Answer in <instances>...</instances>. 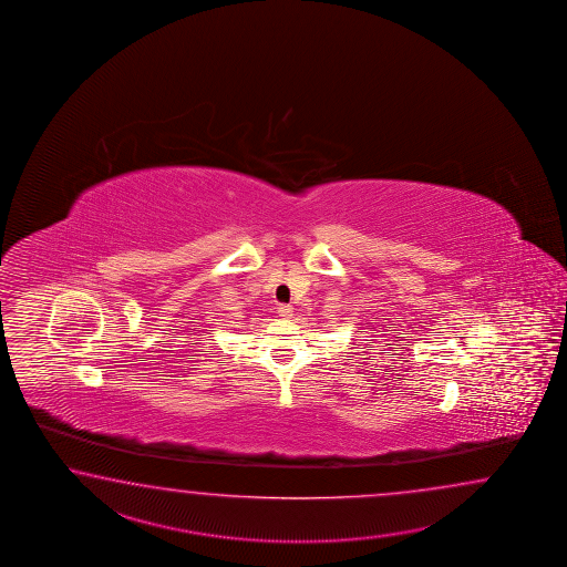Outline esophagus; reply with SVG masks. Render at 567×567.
<instances>
[{"instance_id":"1","label":"esophagus","mask_w":567,"mask_h":567,"mask_svg":"<svg viewBox=\"0 0 567 567\" xmlns=\"http://www.w3.org/2000/svg\"><path fill=\"white\" fill-rule=\"evenodd\" d=\"M278 313L281 318H289L293 313V308L289 303H279Z\"/></svg>"}]
</instances>
